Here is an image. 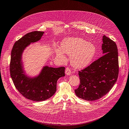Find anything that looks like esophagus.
I'll return each instance as SVG.
<instances>
[{
  "mask_svg": "<svg viewBox=\"0 0 129 129\" xmlns=\"http://www.w3.org/2000/svg\"><path fill=\"white\" fill-rule=\"evenodd\" d=\"M65 74L67 75H70L71 74V69L69 68H67L65 69Z\"/></svg>",
  "mask_w": 129,
  "mask_h": 129,
  "instance_id": "34e87169",
  "label": "esophagus"
}]
</instances>
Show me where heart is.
I'll use <instances>...</instances> for the list:
<instances>
[{"label":"heart","mask_w":129,"mask_h":129,"mask_svg":"<svg viewBox=\"0 0 129 129\" xmlns=\"http://www.w3.org/2000/svg\"><path fill=\"white\" fill-rule=\"evenodd\" d=\"M61 48L55 49L56 54L62 60L65 59L64 53L71 55L70 62L76 68H82L90 64L96 52L93 44L80 38H66L61 43Z\"/></svg>","instance_id":"b5f03b06"}]
</instances>
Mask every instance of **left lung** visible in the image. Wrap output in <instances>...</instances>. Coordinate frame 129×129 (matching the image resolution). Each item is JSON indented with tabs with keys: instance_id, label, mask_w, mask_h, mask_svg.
<instances>
[{
	"instance_id": "1",
	"label": "left lung",
	"mask_w": 129,
	"mask_h": 129,
	"mask_svg": "<svg viewBox=\"0 0 129 129\" xmlns=\"http://www.w3.org/2000/svg\"><path fill=\"white\" fill-rule=\"evenodd\" d=\"M102 49L104 54L87 67L79 71L80 83L75 89L76 95L83 100H98L115 84L119 74L118 52L116 44L103 36Z\"/></svg>"
}]
</instances>
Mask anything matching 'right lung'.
Masks as SVG:
<instances>
[{"label": "right lung", "mask_w": 129, "mask_h": 129, "mask_svg": "<svg viewBox=\"0 0 129 129\" xmlns=\"http://www.w3.org/2000/svg\"><path fill=\"white\" fill-rule=\"evenodd\" d=\"M44 32H29L17 41L11 53L10 76L14 84L24 97L33 101H44L50 98L56 90L58 80L65 76V68H51L46 66L37 77L30 78L23 72L22 54L31 43L36 42L42 36Z\"/></svg>", "instance_id": "right-lung-1"}]
</instances>
